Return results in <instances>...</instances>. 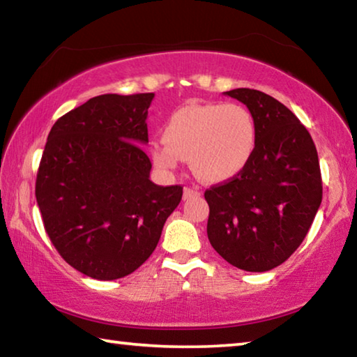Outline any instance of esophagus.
Wrapping results in <instances>:
<instances>
[{
  "label": "esophagus",
  "instance_id": "obj_1",
  "mask_svg": "<svg viewBox=\"0 0 357 357\" xmlns=\"http://www.w3.org/2000/svg\"><path fill=\"white\" fill-rule=\"evenodd\" d=\"M184 200H189V198H193V197H198L200 195V190L198 189H193V187H184Z\"/></svg>",
  "mask_w": 357,
  "mask_h": 357
}]
</instances>
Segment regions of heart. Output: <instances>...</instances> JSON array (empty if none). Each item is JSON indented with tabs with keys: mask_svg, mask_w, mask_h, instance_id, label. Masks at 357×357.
Listing matches in <instances>:
<instances>
[{
	"mask_svg": "<svg viewBox=\"0 0 357 357\" xmlns=\"http://www.w3.org/2000/svg\"><path fill=\"white\" fill-rule=\"evenodd\" d=\"M164 142H153L154 165L172 172L189 159L193 173L208 183H223L244 170L257 146V124L241 104H187L167 119Z\"/></svg>",
	"mask_w": 357,
	"mask_h": 357,
	"instance_id": "1",
	"label": "heart"
}]
</instances>
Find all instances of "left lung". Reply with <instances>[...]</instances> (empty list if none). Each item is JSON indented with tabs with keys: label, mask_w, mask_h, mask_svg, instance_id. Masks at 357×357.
Returning a JSON list of instances; mask_svg holds the SVG:
<instances>
[{
	"label": "left lung",
	"mask_w": 357,
	"mask_h": 357,
	"mask_svg": "<svg viewBox=\"0 0 357 357\" xmlns=\"http://www.w3.org/2000/svg\"><path fill=\"white\" fill-rule=\"evenodd\" d=\"M225 96L249 108L257 146L238 176L204 192L208 238L229 264L264 273L293 255L323 198L321 172L312 137L294 113L257 89Z\"/></svg>",
	"instance_id": "obj_1"
}]
</instances>
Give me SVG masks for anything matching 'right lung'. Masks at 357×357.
Masks as SVG:
<instances>
[{
  "mask_svg": "<svg viewBox=\"0 0 357 357\" xmlns=\"http://www.w3.org/2000/svg\"><path fill=\"white\" fill-rule=\"evenodd\" d=\"M154 93L102 94L59 118L42 154L36 200L45 231L72 268L116 280L146 261L183 198L149 179Z\"/></svg>",
  "mask_w": 357,
  "mask_h": 357,
  "instance_id": "right-lung-1",
  "label": "right lung"
}]
</instances>
